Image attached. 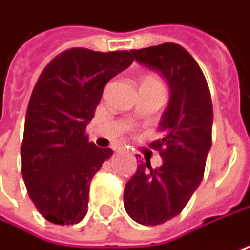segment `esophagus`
<instances>
[{
    "label": "esophagus",
    "mask_w": 250,
    "mask_h": 250,
    "mask_svg": "<svg viewBox=\"0 0 250 250\" xmlns=\"http://www.w3.org/2000/svg\"><path fill=\"white\" fill-rule=\"evenodd\" d=\"M113 150H114V151H120V150H122V147H114Z\"/></svg>",
    "instance_id": "1"
}]
</instances>
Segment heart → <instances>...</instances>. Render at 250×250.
Segmentation results:
<instances>
[{
  "label": "heart",
  "mask_w": 250,
  "mask_h": 250,
  "mask_svg": "<svg viewBox=\"0 0 250 250\" xmlns=\"http://www.w3.org/2000/svg\"><path fill=\"white\" fill-rule=\"evenodd\" d=\"M145 80H156V79H154V77H146Z\"/></svg>",
  "instance_id": "heart-1"
}]
</instances>
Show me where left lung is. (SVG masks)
Instances as JSON below:
<instances>
[{
  "instance_id": "left-lung-1",
  "label": "left lung",
  "mask_w": 250,
  "mask_h": 250,
  "mask_svg": "<svg viewBox=\"0 0 250 250\" xmlns=\"http://www.w3.org/2000/svg\"><path fill=\"white\" fill-rule=\"evenodd\" d=\"M134 60L160 73L170 100L159 122L162 139L150 146L160 151L162 166H137L125 183V209L140 225H162L177 216L199 188L212 146L213 108L206 79L194 58L180 45L166 42L131 50Z\"/></svg>"
}]
</instances>
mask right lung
<instances>
[{
    "label": "right lung",
    "mask_w": 250,
    "mask_h": 250,
    "mask_svg": "<svg viewBox=\"0 0 250 250\" xmlns=\"http://www.w3.org/2000/svg\"><path fill=\"white\" fill-rule=\"evenodd\" d=\"M133 62L131 53L71 48L41 73L28 103L21 146L22 179L37 210L74 225L88 209L90 182L113 156L88 142L85 127L104 85Z\"/></svg>",
    "instance_id": "right-lung-1"
}]
</instances>
